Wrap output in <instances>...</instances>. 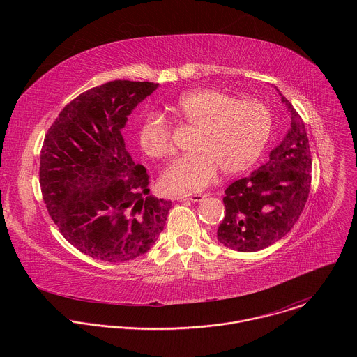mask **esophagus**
Returning a JSON list of instances; mask_svg holds the SVG:
<instances>
[{
	"instance_id": "obj_1",
	"label": "esophagus",
	"mask_w": 357,
	"mask_h": 357,
	"mask_svg": "<svg viewBox=\"0 0 357 357\" xmlns=\"http://www.w3.org/2000/svg\"><path fill=\"white\" fill-rule=\"evenodd\" d=\"M206 197V195H178L175 199L178 202H186V200H190V202H200Z\"/></svg>"
}]
</instances>
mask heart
I'll list each match as a JSON object with an SVG mask.
<instances>
[{
	"label": "heart",
	"mask_w": 357,
	"mask_h": 357,
	"mask_svg": "<svg viewBox=\"0 0 357 357\" xmlns=\"http://www.w3.org/2000/svg\"><path fill=\"white\" fill-rule=\"evenodd\" d=\"M175 117L196 128L193 151L172 162L162 175L169 193H195L223 174L234 175L257 161L271 134V114L259 100H237L218 89H196L183 93L171 106ZM139 145L151 158L172 154L169 128L164 117L149 113L138 131Z\"/></svg>",
	"instance_id": "1"
}]
</instances>
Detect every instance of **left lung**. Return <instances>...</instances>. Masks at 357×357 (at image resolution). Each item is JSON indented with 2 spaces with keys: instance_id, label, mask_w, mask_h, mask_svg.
I'll use <instances>...</instances> for the list:
<instances>
[{
  "instance_id": "obj_1",
  "label": "left lung",
  "mask_w": 357,
  "mask_h": 357,
  "mask_svg": "<svg viewBox=\"0 0 357 357\" xmlns=\"http://www.w3.org/2000/svg\"><path fill=\"white\" fill-rule=\"evenodd\" d=\"M280 96L291 114V128L264 165L225 190L226 216L218 240L236 251H259L282 238L299 219L310 195L312 160L305 124Z\"/></svg>"
}]
</instances>
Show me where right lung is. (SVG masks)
Here are the masks:
<instances>
[{
    "label": "right lung",
    "instance_id": "1",
    "mask_svg": "<svg viewBox=\"0 0 357 357\" xmlns=\"http://www.w3.org/2000/svg\"><path fill=\"white\" fill-rule=\"evenodd\" d=\"M158 83L114 80L61 112L40 151L46 209L63 237L91 259L123 263L155 244L171 200L149 195V175L126 148L123 128Z\"/></svg>",
    "mask_w": 357,
    "mask_h": 357
}]
</instances>
